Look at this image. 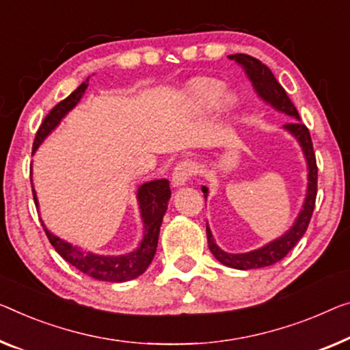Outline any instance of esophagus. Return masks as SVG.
<instances>
[{
	"instance_id": "obj_1",
	"label": "esophagus",
	"mask_w": 350,
	"mask_h": 350,
	"mask_svg": "<svg viewBox=\"0 0 350 350\" xmlns=\"http://www.w3.org/2000/svg\"><path fill=\"white\" fill-rule=\"evenodd\" d=\"M195 173V166H193L190 161H179L176 165L173 171V177H171V182H173L174 187L185 185L189 182L190 177Z\"/></svg>"
}]
</instances>
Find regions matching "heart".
<instances>
[{"mask_svg": "<svg viewBox=\"0 0 350 350\" xmlns=\"http://www.w3.org/2000/svg\"><path fill=\"white\" fill-rule=\"evenodd\" d=\"M225 91V83L215 78H202L193 88V100L201 107H211L215 103ZM236 102L232 94H223V105L225 108H231Z\"/></svg>", "mask_w": 350, "mask_h": 350, "instance_id": "obj_1", "label": "heart"}]
</instances>
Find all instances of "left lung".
<instances>
[{
  "label": "left lung",
  "instance_id": "1",
  "mask_svg": "<svg viewBox=\"0 0 350 350\" xmlns=\"http://www.w3.org/2000/svg\"><path fill=\"white\" fill-rule=\"evenodd\" d=\"M229 59L236 61L239 66L243 67L245 74H247L248 80L252 81L254 91L258 92V96L262 98L264 102H267L278 111L288 114L294 121L283 125L286 132H289L297 142H299L304 155L306 159V165H308V189H306V196L301 206V211L299 217L295 218L294 225L291 226L289 231H286L283 236L275 239V241L269 242L264 247L248 253H226L218 247L213 241V236L211 232V228L206 226L207 232V243L208 250H211L213 256H215L221 264L228 265L231 269L239 270H252V269H260V267H269L278 260L283 259L292 248L295 247L297 242L304 237V234L308 229L312 211H314L316 204V195H317V165H316V155L314 149H312V142L310 137V130L306 129V125L300 121L299 111L294 107V103L291 102L288 94L283 90V86L276 81L272 70L267 66L262 64L259 59L253 58L250 55L237 53V55H229ZM202 193L204 198H207V187L202 185Z\"/></svg>",
  "mask_w": 350,
  "mask_h": 350
}]
</instances>
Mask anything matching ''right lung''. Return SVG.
Returning a JSON list of instances; mask_svg holds the SVG:
<instances>
[{"mask_svg": "<svg viewBox=\"0 0 350 350\" xmlns=\"http://www.w3.org/2000/svg\"><path fill=\"white\" fill-rule=\"evenodd\" d=\"M88 88V80L81 83L77 90L61 100L51 111L46 114L44 122L36 133L34 144H33V154L38 150L40 143L58 127L62 118L74 108L78 102L81 100L83 94H85ZM33 195L36 206H39L38 196H36V190L33 187ZM139 212H142L143 218V241L138 245L135 252H130L127 254H119V256H102V254L94 253H85L81 248L74 247V245L62 241V239L56 237L51 234L49 229L45 228L44 231L49 237L50 243L53 248L64 258L67 262L74 265L80 272L86 273L94 280L98 281H109V283H122V281H129L137 278V276L143 275L146 269L152 262L154 254L157 252L159 243V232L161 221H163V215L168 208V201L171 198L170 182L166 179H157L146 182L139 187L137 191Z\"/></svg>", "mask_w": 350, "mask_h": 350, "instance_id": "1", "label": "right lung"}]
</instances>
